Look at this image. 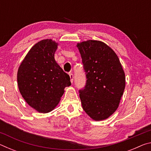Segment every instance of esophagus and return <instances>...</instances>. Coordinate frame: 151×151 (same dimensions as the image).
Listing matches in <instances>:
<instances>
[{
	"label": "esophagus",
	"instance_id": "esophagus-1",
	"mask_svg": "<svg viewBox=\"0 0 151 151\" xmlns=\"http://www.w3.org/2000/svg\"><path fill=\"white\" fill-rule=\"evenodd\" d=\"M69 76H70V82H71V83H73V78H74L73 75L72 73H70V74H69Z\"/></svg>",
	"mask_w": 151,
	"mask_h": 151
}]
</instances>
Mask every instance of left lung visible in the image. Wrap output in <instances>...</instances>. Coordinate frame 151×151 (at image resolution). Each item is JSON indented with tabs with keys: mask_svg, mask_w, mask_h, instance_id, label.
Here are the masks:
<instances>
[{
	"mask_svg": "<svg viewBox=\"0 0 151 151\" xmlns=\"http://www.w3.org/2000/svg\"><path fill=\"white\" fill-rule=\"evenodd\" d=\"M86 81L79 90L82 106L95 121L108 118L118 108L125 88V75L118 57L105 43L77 44Z\"/></svg>",
	"mask_w": 151,
	"mask_h": 151,
	"instance_id": "obj_1",
	"label": "left lung"
}]
</instances>
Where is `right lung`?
<instances>
[{"label":"right lung","mask_w":151,"mask_h":151,"mask_svg":"<svg viewBox=\"0 0 151 151\" xmlns=\"http://www.w3.org/2000/svg\"><path fill=\"white\" fill-rule=\"evenodd\" d=\"M57 43L42 40L31 48L20 65L18 86L25 101L39 112H48L59 103L70 76L55 60Z\"/></svg>","instance_id":"add662e5"}]
</instances>
